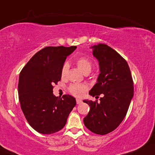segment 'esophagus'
I'll list each match as a JSON object with an SVG mask.
<instances>
[{
  "instance_id": "esophagus-1",
  "label": "esophagus",
  "mask_w": 155,
  "mask_h": 155,
  "mask_svg": "<svg viewBox=\"0 0 155 155\" xmlns=\"http://www.w3.org/2000/svg\"><path fill=\"white\" fill-rule=\"evenodd\" d=\"M76 103H77V104H80L82 103V100H81V99H76Z\"/></svg>"
}]
</instances>
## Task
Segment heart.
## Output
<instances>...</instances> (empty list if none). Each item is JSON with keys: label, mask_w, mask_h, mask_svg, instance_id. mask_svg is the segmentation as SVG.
Listing matches in <instances>:
<instances>
[{"label": "heart", "mask_w": 155, "mask_h": 155, "mask_svg": "<svg viewBox=\"0 0 155 155\" xmlns=\"http://www.w3.org/2000/svg\"><path fill=\"white\" fill-rule=\"evenodd\" d=\"M76 64L78 66L81 71L84 74H88L90 73L91 71L92 68H93V63H92L91 60L87 56H80L76 59ZM68 69V65L67 63L63 64L61 70V74L62 77L66 76L67 74ZM87 87L84 84H72L68 87V91L71 94H73L75 97H82L84 94L87 91Z\"/></svg>", "instance_id": "obj_1"}]
</instances>
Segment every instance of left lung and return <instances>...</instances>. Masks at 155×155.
<instances>
[{
    "mask_svg": "<svg viewBox=\"0 0 155 155\" xmlns=\"http://www.w3.org/2000/svg\"><path fill=\"white\" fill-rule=\"evenodd\" d=\"M91 48L99 61L100 74L89 94L102 97L100 102L84 100L90 107L84 123L91 132L104 135L117 129L124 119L134 95V84L128 64L116 51L103 44Z\"/></svg>",
    "mask_w": 155,
    "mask_h": 155,
    "instance_id": "8db88e82",
    "label": "left lung"
}]
</instances>
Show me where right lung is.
Returning <instances> with one entry per match:
<instances>
[{
    "label": "right lung",
    "instance_id": "obj_1",
    "mask_svg": "<svg viewBox=\"0 0 155 155\" xmlns=\"http://www.w3.org/2000/svg\"><path fill=\"white\" fill-rule=\"evenodd\" d=\"M76 46H48L37 52L19 75L18 97L23 114L36 132L50 134L61 130L76 105V99L53 94L54 84L61 78L66 58Z\"/></svg>",
    "mask_w": 155,
    "mask_h": 155
}]
</instances>
